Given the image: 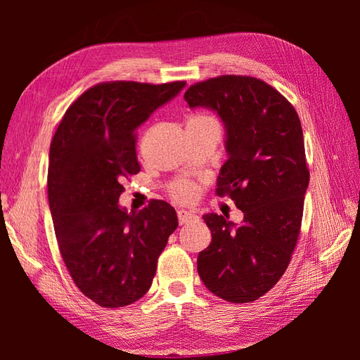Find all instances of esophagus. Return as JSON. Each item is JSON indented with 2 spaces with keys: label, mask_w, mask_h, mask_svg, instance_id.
Returning <instances> with one entry per match:
<instances>
[{
  "label": "esophagus",
  "mask_w": 360,
  "mask_h": 360,
  "mask_svg": "<svg viewBox=\"0 0 360 360\" xmlns=\"http://www.w3.org/2000/svg\"><path fill=\"white\" fill-rule=\"evenodd\" d=\"M177 216H179L180 225L188 224L189 221L193 219V217H197V214H195L193 212H189V210H179V212H177Z\"/></svg>",
  "instance_id": "34e87169"
}]
</instances>
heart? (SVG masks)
Wrapping results in <instances>:
<instances>
[{
    "label": "heart",
    "instance_id": "obj_1",
    "mask_svg": "<svg viewBox=\"0 0 360 360\" xmlns=\"http://www.w3.org/2000/svg\"><path fill=\"white\" fill-rule=\"evenodd\" d=\"M195 122H198V123L200 122H214V120L209 115L198 114V115H192L188 123H195ZM174 195H176L179 200L186 201V200H191L195 195V188L192 186L191 183H180V184H177L176 188H174Z\"/></svg>",
    "mask_w": 360,
    "mask_h": 360
}]
</instances>
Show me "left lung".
<instances>
[{"mask_svg": "<svg viewBox=\"0 0 360 360\" xmlns=\"http://www.w3.org/2000/svg\"><path fill=\"white\" fill-rule=\"evenodd\" d=\"M189 108L214 111L225 127L226 162L216 183L243 222L207 213L212 243L197 267L204 285L233 303L254 302L284 275L297 243L309 184L303 132L292 105L264 81L224 75L189 86Z\"/></svg>", "mask_w": 360, "mask_h": 360, "instance_id": "left-lung-1", "label": "left lung"}]
</instances>
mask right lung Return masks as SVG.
Returning <instances> with one entry per match:
<instances>
[{"label":"right lung","mask_w":360,"mask_h":360,"mask_svg":"<svg viewBox=\"0 0 360 360\" xmlns=\"http://www.w3.org/2000/svg\"><path fill=\"white\" fill-rule=\"evenodd\" d=\"M184 86L97 84L70 105L52 138L48 198L60 252L76 287L103 308L144 296L179 226L165 201L129 213L118 198L124 179L139 171L136 129Z\"/></svg>","instance_id":"right-lung-1"}]
</instances>
